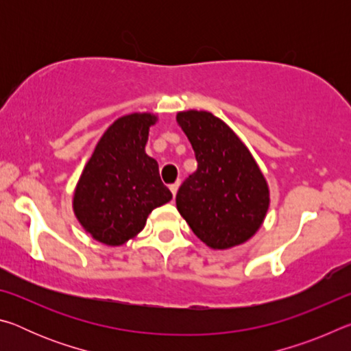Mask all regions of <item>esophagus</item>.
Listing matches in <instances>:
<instances>
[{"mask_svg":"<svg viewBox=\"0 0 351 351\" xmlns=\"http://www.w3.org/2000/svg\"><path fill=\"white\" fill-rule=\"evenodd\" d=\"M180 181H176L175 184H171V186H170V190H171V193H173V197H175V195H176V192H178V189H180Z\"/></svg>","mask_w":351,"mask_h":351,"instance_id":"34e87169","label":"esophagus"}]
</instances>
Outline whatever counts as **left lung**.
Masks as SVG:
<instances>
[{"mask_svg":"<svg viewBox=\"0 0 351 351\" xmlns=\"http://www.w3.org/2000/svg\"><path fill=\"white\" fill-rule=\"evenodd\" d=\"M176 122L198 161V169L178 190V212L209 247L223 251L243 245L268 212L265 175L234 130L212 112L180 111Z\"/></svg>","mask_w":351,"mask_h":351,"instance_id":"left-lung-1","label":"left lung"}]
</instances>
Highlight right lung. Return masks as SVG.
Listing matches in <instances>:
<instances>
[{
	"label": "right lung",
	"mask_w": 351,
	"mask_h": 351,
	"mask_svg": "<svg viewBox=\"0 0 351 351\" xmlns=\"http://www.w3.org/2000/svg\"><path fill=\"white\" fill-rule=\"evenodd\" d=\"M153 112H132L108 127L77 182L73 209L85 232L106 246L134 239L153 209L171 192L159 176L156 159L145 153Z\"/></svg>",
	"instance_id": "right-lung-1"
}]
</instances>
